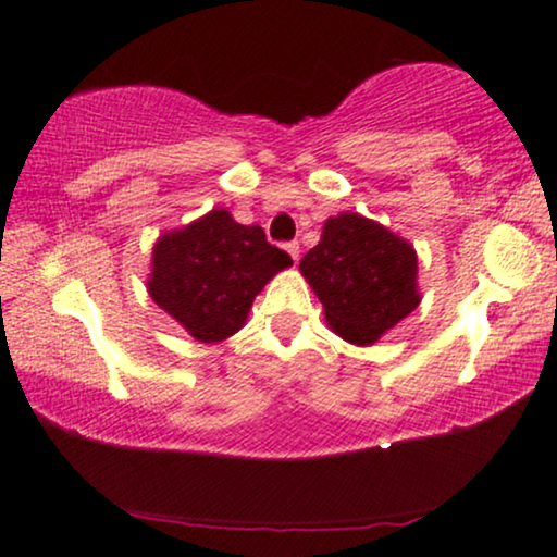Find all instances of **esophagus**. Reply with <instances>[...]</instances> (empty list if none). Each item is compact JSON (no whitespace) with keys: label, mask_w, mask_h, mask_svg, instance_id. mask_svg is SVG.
<instances>
[{"label":"esophagus","mask_w":557,"mask_h":557,"mask_svg":"<svg viewBox=\"0 0 557 557\" xmlns=\"http://www.w3.org/2000/svg\"><path fill=\"white\" fill-rule=\"evenodd\" d=\"M285 251H287V255L293 257V262L298 264V259H300V244H298V242H290V244H285Z\"/></svg>","instance_id":"34e87169"}]
</instances>
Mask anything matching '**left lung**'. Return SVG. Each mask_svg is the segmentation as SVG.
<instances>
[{"label": "left lung", "instance_id": "left-lung-1", "mask_svg": "<svg viewBox=\"0 0 557 557\" xmlns=\"http://www.w3.org/2000/svg\"><path fill=\"white\" fill-rule=\"evenodd\" d=\"M300 272L323 302L329 326L351 344H372L421 302L417 251L380 223L342 213L323 223Z\"/></svg>", "mask_w": 557, "mask_h": 557}]
</instances>
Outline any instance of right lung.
Masks as SVG:
<instances>
[{
	"instance_id": "right-lung-1",
	"label": "right lung",
	"mask_w": 557,
	"mask_h": 557,
	"mask_svg": "<svg viewBox=\"0 0 557 557\" xmlns=\"http://www.w3.org/2000/svg\"><path fill=\"white\" fill-rule=\"evenodd\" d=\"M293 259L259 226L210 210L153 244L149 295L197 342H223L246 323L262 287Z\"/></svg>"
}]
</instances>
